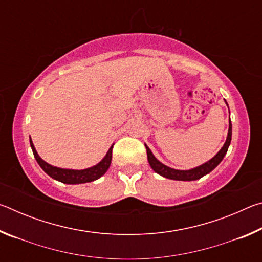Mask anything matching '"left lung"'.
Segmentation results:
<instances>
[{
    "instance_id": "8db88e82",
    "label": "left lung",
    "mask_w": 262,
    "mask_h": 262,
    "mask_svg": "<svg viewBox=\"0 0 262 262\" xmlns=\"http://www.w3.org/2000/svg\"><path fill=\"white\" fill-rule=\"evenodd\" d=\"M227 103V101H225ZM228 105V104H227ZM231 136H232V125L231 121L229 122V132H228V137L227 141L222 149L217 152L214 157H212L210 161L207 163L202 164V165L194 167L192 170H174V168H171L166 165H164L158 159L154 156L151 150L148 148V145L145 144V149H147V155H148V162L151 166L152 170L156 172V173L165 177L167 179H173V180H183V181H192V180H198L202 178L203 176H206L211 172L214 168L219 165L222 162V159L224 158L225 154L228 151V148L230 143H231Z\"/></svg>"
}]
</instances>
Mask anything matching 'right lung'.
Returning a JSON list of instances; mask_svg holds the SVG:
<instances>
[{
    "instance_id": "right-lung-1",
    "label": "right lung",
    "mask_w": 262,
    "mask_h": 262,
    "mask_svg": "<svg viewBox=\"0 0 262 262\" xmlns=\"http://www.w3.org/2000/svg\"><path fill=\"white\" fill-rule=\"evenodd\" d=\"M30 144H31V148H32L35 161L38 162V164L40 165L42 170L45 171L48 176L52 177L53 179L61 181V183L63 184L75 185V184H84V183H91V181H95L98 178H100L101 176L105 174V172L108 170V167L111 165V161H112L113 144L112 147L108 149L106 156L95 166L85 168V170H68V168H60L56 166H52L51 164L46 163L43 159L39 157L37 150H35L32 141H31V137H30Z\"/></svg>"
}]
</instances>
